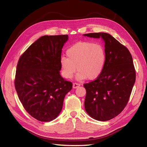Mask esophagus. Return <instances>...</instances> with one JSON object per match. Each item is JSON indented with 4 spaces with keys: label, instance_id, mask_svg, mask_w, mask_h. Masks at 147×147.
Instances as JSON below:
<instances>
[{
    "label": "esophagus",
    "instance_id": "obj_1",
    "mask_svg": "<svg viewBox=\"0 0 147 147\" xmlns=\"http://www.w3.org/2000/svg\"><path fill=\"white\" fill-rule=\"evenodd\" d=\"M80 86V84H78V83H73V88H74V89L79 87Z\"/></svg>",
    "mask_w": 147,
    "mask_h": 147
}]
</instances>
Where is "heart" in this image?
<instances>
[{
  "mask_svg": "<svg viewBox=\"0 0 147 147\" xmlns=\"http://www.w3.org/2000/svg\"><path fill=\"white\" fill-rule=\"evenodd\" d=\"M67 57L62 56L60 65L63 76L72 78L77 70V81L88 79L92 80L98 77L103 71L106 61L104 47L99 43L80 42L70 47L66 51Z\"/></svg>",
  "mask_w": 147,
  "mask_h": 147,
  "instance_id": "b5f03b06",
  "label": "heart"
}]
</instances>
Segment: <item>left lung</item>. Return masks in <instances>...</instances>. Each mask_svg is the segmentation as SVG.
Masks as SVG:
<instances>
[{"label": "left lung", "mask_w": 147, "mask_h": 147, "mask_svg": "<svg viewBox=\"0 0 147 147\" xmlns=\"http://www.w3.org/2000/svg\"><path fill=\"white\" fill-rule=\"evenodd\" d=\"M101 38L106 61L103 71L94 81L84 84L86 95L84 109L93 119L105 121L117 117L127 105L136 82V70L128 49L110 34H83Z\"/></svg>", "instance_id": "8db88e82"}]
</instances>
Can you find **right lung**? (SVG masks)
Segmentation results:
<instances>
[{
  "label": "right lung",
  "mask_w": 147,
  "mask_h": 147,
  "mask_svg": "<svg viewBox=\"0 0 147 147\" xmlns=\"http://www.w3.org/2000/svg\"><path fill=\"white\" fill-rule=\"evenodd\" d=\"M68 35H44L33 43L18 63L15 86L27 112L38 121L55 119L61 112L72 83L61 76L62 49Z\"/></svg>",
  "instance_id": "right-lung-1"
}]
</instances>
